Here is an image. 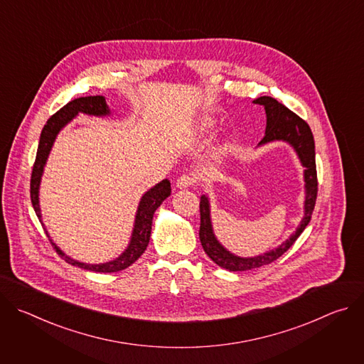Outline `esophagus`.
<instances>
[{
  "label": "esophagus",
  "instance_id": "34e87169",
  "mask_svg": "<svg viewBox=\"0 0 364 364\" xmlns=\"http://www.w3.org/2000/svg\"><path fill=\"white\" fill-rule=\"evenodd\" d=\"M194 183H196V178H194L193 176L184 174V176H181V177L177 178L176 186H177V188H188V187L194 186Z\"/></svg>",
  "mask_w": 364,
  "mask_h": 364
}]
</instances>
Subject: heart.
Returning a JSON list of instances; mask_svg holds the SVG:
<instances>
[{"instance_id": "1", "label": "heart", "mask_w": 364, "mask_h": 364, "mask_svg": "<svg viewBox=\"0 0 364 364\" xmlns=\"http://www.w3.org/2000/svg\"><path fill=\"white\" fill-rule=\"evenodd\" d=\"M213 129H215V121L210 119V118L201 119V121L198 122L197 128H196L197 134H209V132H212Z\"/></svg>"}]
</instances>
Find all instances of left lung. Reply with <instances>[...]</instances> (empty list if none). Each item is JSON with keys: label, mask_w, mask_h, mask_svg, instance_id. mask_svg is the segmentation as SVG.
<instances>
[{"label": "left lung", "mask_w": 364, "mask_h": 364, "mask_svg": "<svg viewBox=\"0 0 364 364\" xmlns=\"http://www.w3.org/2000/svg\"><path fill=\"white\" fill-rule=\"evenodd\" d=\"M253 103L262 105L267 112V129L265 136L259 145H264L272 141H284L288 142L296 152L298 159L302 164L304 170V181H305V201H304V218L296 228V230L278 247L253 257H240L229 252L222 243L216 239L213 233L212 219H210V203L209 197H200V242L212 261L219 267L228 271H250L255 268H261L264 265H269L279 256H282L298 239V236L304 232L306 225L313 215L318 183H317V168H316V145L314 136L311 132L308 124L301 119L296 114L289 111L282 103L271 96H261L253 100Z\"/></svg>", "instance_id": "obj_1"}]
</instances>
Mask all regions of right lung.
<instances>
[{
    "label": "right lung",
    "mask_w": 364,
    "mask_h": 364,
    "mask_svg": "<svg viewBox=\"0 0 364 364\" xmlns=\"http://www.w3.org/2000/svg\"><path fill=\"white\" fill-rule=\"evenodd\" d=\"M77 114H86V115H93V117H107V115H111V111H109V108L107 105V100L103 96H97V95L96 96H85V97H77V99L66 103V105L60 111H58L53 117H50V119L46 122V125L41 131V135H40V142H38L36 161H34L33 173H31V181H30L31 203H33L34 212L40 222H41V213H40V204H38V188H40V181H41L46 161L48 159L51 146H53L55 139H56L58 134L60 132V129L65 125H68ZM170 194H171V184L166 178V180L160 181L159 184H155L152 188H149L142 196L139 205H138V210H136L134 230L131 235L129 245L117 259H114V261H111V262L93 265V264H85V262L75 261V259H72L63 250H60V247H58V245L53 243V240L50 239V242L55 246L56 252L65 259V261L73 267H77V268H82L86 271H93V272H103V274L122 271V269L131 267L136 261V259L145 252L149 237H151V226H152L154 213Z\"/></svg>",
    "instance_id": "1"
}]
</instances>
